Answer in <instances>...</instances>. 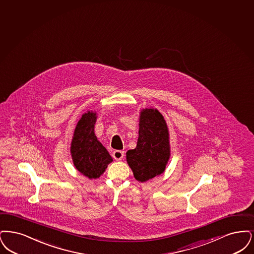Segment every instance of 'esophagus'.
<instances>
[{"label":"esophagus","instance_id":"obj_1","mask_svg":"<svg viewBox=\"0 0 254 254\" xmlns=\"http://www.w3.org/2000/svg\"><path fill=\"white\" fill-rule=\"evenodd\" d=\"M113 156L116 160H122L124 156V152L121 151V150H116L114 153H113Z\"/></svg>","mask_w":254,"mask_h":254}]
</instances>
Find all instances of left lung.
I'll use <instances>...</instances> for the list:
<instances>
[{
    "label": "left lung",
    "instance_id": "1",
    "mask_svg": "<svg viewBox=\"0 0 254 254\" xmlns=\"http://www.w3.org/2000/svg\"><path fill=\"white\" fill-rule=\"evenodd\" d=\"M136 147L126 153L134 178L143 183L165 171L171 156L170 134L164 117L155 108L139 113Z\"/></svg>",
    "mask_w": 254,
    "mask_h": 254
}]
</instances>
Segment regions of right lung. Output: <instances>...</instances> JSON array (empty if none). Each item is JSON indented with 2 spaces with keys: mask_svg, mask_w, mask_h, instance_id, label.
Wrapping results in <instances>:
<instances>
[{
  "mask_svg": "<svg viewBox=\"0 0 254 254\" xmlns=\"http://www.w3.org/2000/svg\"><path fill=\"white\" fill-rule=\"evenodd\" d=\"M97 118L96 111H87L81 116L70 147L75 168L89 179L99 178L113 161L110 154L95 134Z\"/></svg>",
  "mask_w": 254,
  "mask_h": 254,
  "instance_id": "obj_1",
  "label": "right lung"
}]
</instances>
